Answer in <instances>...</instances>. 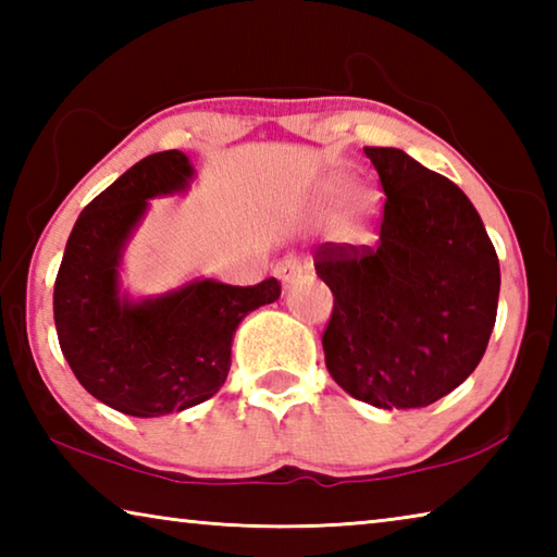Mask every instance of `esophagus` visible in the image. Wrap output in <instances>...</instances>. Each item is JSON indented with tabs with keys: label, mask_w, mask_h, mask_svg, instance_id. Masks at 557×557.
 <instances>
[{
	"label": "esophagus",
	"mask_w": 557,
	"mask_h": 557,
	"mask_svg": "<svg viewBox=\"0 0 557 557\" xmlns=\"http://www.w3.org/2000/svg\"><path fill=\"white\" fill-rule=\"evenodd\" d=\"M305 272H307L305 262H301L297 256L282 258L275 265V277L282 282V285H292V282H297Z\"/></svg>",
	"instance_id": "obj_1"
}]
</instances>
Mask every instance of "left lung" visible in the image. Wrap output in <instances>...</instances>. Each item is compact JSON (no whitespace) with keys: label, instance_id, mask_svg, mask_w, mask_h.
Returning a JSON list of instances; mask_svg holds the SVG:
<instances>
[{"label":"left lung","instance_id":"1","mask_svg":"<svg viewBox=\"0 0 557 557\" xmlns=\"http://www.w3.org/2000/svg\"><path fill=\"white\" fill-rule=\"evenodd\" d=\"M385 191L375 245L322 243L334 295L322 334L342 388L383 410L425 408L465 383L496 322L502 272L465 191L403 149L363 147Z\"/></svg>","mask_w":557,"mask_h":557}]
</instances>
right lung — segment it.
<instances>
[{"label": "right lung", "instance_id": "add662e5", "mask_svg": "<svg viewBox=\"0 0 557 557\" xmlns=\"http://www.w3.org/2000/svg\"><path fill=\"white\" fill-rule=\"evenodd\" d=\"M191 176L178 149L127 169L83 209L55 275L53 319L71 371L92 398L135 418H162L219 393L235 329L282 292L268 277L252 287L194 280L143 301L120 295L122 250L147 201L184 191Z\"/></svg>", "mask_w": 557, "mask_h": 557}]
</instances>
